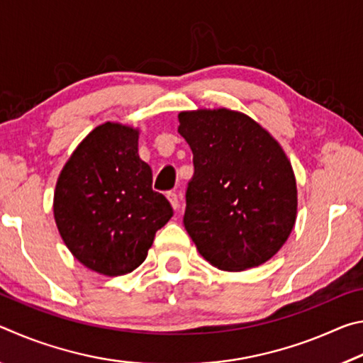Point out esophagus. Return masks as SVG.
<instances>
[{
  "mask_svg": "<svg viewBox=\"0 0 363 363\" xmlns=\"http://www.w3.org/2000/svg\"><path fill=\"white\" fill-rule=\"evenodd\" d=\"M167 196H168L171 206H173L174 210H179V196H177V194L176 192H168Z\"/></svg>",
  "mask_w": 363,
  "mask_h": 363,
  "instance_id": "34e87169",
  "label": "esophagus"
}]
</instances>
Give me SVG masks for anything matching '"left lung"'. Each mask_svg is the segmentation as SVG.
I'll return each instance as SVG.
<instances>
[{
  "label": "left lung",
  "instance_id": "obj_1",
  "mask_svg": "<svg viewBox=\"0 0 363 363\" xmlns=\"http://www.w3.org/2000/svg\"><path fill=\"white\" fill-rule=\"evenodd\" d=\"M177 118L194 153L184 225L196 250L220 270L261 266L296 220L290 160L259 123L235 110L199 108Z\"/></svg>",
  "mask_w": 363,
  "mask_h": 363
}]
</instances>
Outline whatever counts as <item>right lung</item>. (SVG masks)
I'll use <instances>...</instances> for the list:
<instances>
[{
  "label": "right lung",
  "instance_id": "add662e5",
  "mask_svg": "<svg viewBox=\"0 0 363 363\" xmlns=\"http://www.w3.org/2000/svg\"><path fill=\"white\" fill-rule=\"evenodd\" d=\"M138 140L139 130L120 123L94 128L60 171L54 192V219L67 248L108 277L139 267L173 216L169 201L152 189Z\"/></svg>",
  "mask_w": 363,
  "mask_h": 363
}]
</instances>
